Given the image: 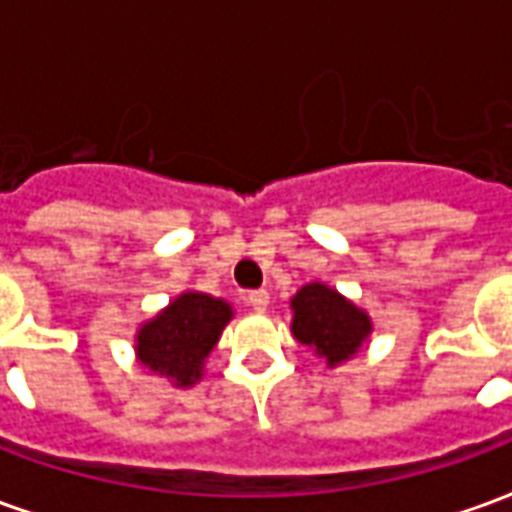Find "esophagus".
<instances>
[{"label": "esophagus", "instance_id": "obj_1", "mask_svg": "<svg viewBox=\"0 0 512 512\" xmlns=\"http://www.w3.org/2000/svg\"><path fill=\"white\" fill-rule=\"evenodd\" d=\"M246 301H249L252 310L263 312L268 307V290H252V293L246 296Z\"/></svg>", "mask_w": 512, "mask_h": 512}]
</instances>
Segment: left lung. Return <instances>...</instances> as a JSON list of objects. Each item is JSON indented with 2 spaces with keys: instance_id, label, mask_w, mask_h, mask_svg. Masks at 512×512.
Masks as SVG:
<instances>
[{
  "instance_id": "1",
  "label": "left lung",
  "mask_w": 512,
  "mask_h": 512,
  "mask_svg": "<svg viewBox=\"0 0 512 512\" xmlns=\"http://www.w3.org/2000/svg\"><path fill=\"white\" fill-rule=\"evenodd\" d=\"M290 310H293V323H290L293 337L323 356L329 367L348 362L362 348L367 334L373 332L370 315L323 282L304 285L290 299Z\"/></svg>"
}]
</instances>
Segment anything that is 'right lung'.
<instances>
[{
    "label": "right lung",
    "instance_id": "obj_1",
    "mask_svg": "<svg viewBox=\"0 0 512 512\" xmlns=\"http://www.w3.org/2000/svg\"><path fill=\"white\" fill-rule=\"evenodd\" d=\"M233 307L208 293H180L156 318L136 332V359L175 386H191L202 378V365L219 343Z\"/></svg>",
    "mask_w": 512,
    "mask_h": 512
}]
</instances>
